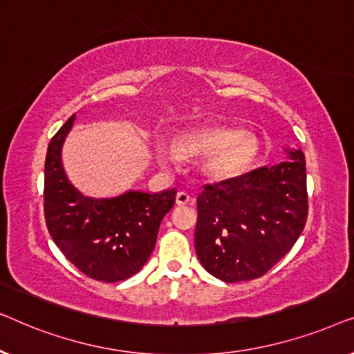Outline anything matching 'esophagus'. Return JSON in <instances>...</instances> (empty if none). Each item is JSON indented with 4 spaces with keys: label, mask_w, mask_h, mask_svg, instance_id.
<instances>
[{
    "label": "esophagus",
    "mask_w": 354,
    "mask_h": 354,
    "mask_svg": "<svg viewBox=\"0 0 354 354\" xmlns=\"http://www.w3.org/2000/svg\"><path fill=\"white\" fill-rule=\"evenodd\" d=\"M176 201H177V205H180V206L188 205V203L192 201V196L188 195L187 192H178L176 195Z\"/></svg>",
    "instance_id": "obj_1"
}]
</instances>
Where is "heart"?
Listing matches in <instances>:
<instances>
[{
    "label": "heart",
    "mask_w": 354,
    "mask_h": 354,
    "mask_svg": "<svg viewBox=\"0 0 354 354\" xmlns=\"http://www.w3.org/2000/svg\"><path fill=\"white\" fill-rule=\"evenodd\" d=\"M205 169L212 177L230 178L250 167L258 143L250 135L229 127H198L178 133L174 148L158 145L156 156L164 167H176L178 158L205 156Z\"/></svg>",
    "instance_id": "obj_1"
}]
</instances>
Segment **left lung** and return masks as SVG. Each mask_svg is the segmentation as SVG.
Masks as SVG:
<instances>
[{"mask_svg":"<svg viewBox=\"0 0 354 354\" xmlns=\"http://www.w3.org/2000/svg\"><path fill=\"white\" fill-rule=\"evenodd\" d=\"M290 159L205 185L198 195L195 248L207 272L235 283L258 279L292 250L308 219L306 161Z\"/></svg>","mask_w":354,"mask_h":354,"instance_id":"left-lung-1","label":"left lung"}]
</instances>
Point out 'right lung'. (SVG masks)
Returning <instances> with one entry per match:
<instances>
[{
	"label": "right lung",
	"mask_w": 354,
	"mask_h": 354,
	"mask_svg": "<svg viewBox=\"0 0 354 354\" xmlns=\"http://www.w3.org/2000/svg\"><path fill=\"white\" fill-rule=\"evenodd\" d=\"M75 114L48 145L45 161V221L51 239L80 272L100 282L132 277L156 245L162 217L176 203V188L161 193L130 190L115 198L82 195L67 178L62 143Z\"/></svg>",
	"instance_id": "obj_1"
}]
</instances>
